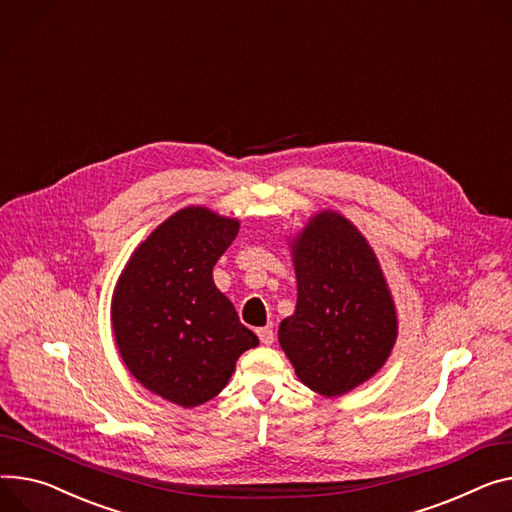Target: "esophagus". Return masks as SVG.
Returning a JSON list of instances; mask_svg holds the SVG:
<instances>
[{
  "instance_id": "1",
  "label": "esophagus",
  "mask_w": 512,
  "mask_h": 512,
  "mask_svg": "<svg viewBox=\"0 0 512 512\" xmlns=\"http://www.w3.org/2000/svg\"><path fill=\"white\" fill-rule=\"evenodd\" d=\"M256 334H258L260 342H262V344H266V346L274 342V332H272V326H264V328H258V330H256Z\"/></svg>"
}]
</instances>
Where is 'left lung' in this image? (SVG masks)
Masks as SVG:
<instances>
[{
    "label": "left lung",
    "instance_id": "8db88e82",
    "mask_svg": "<svg viewBox=\"0 0 512 512\" xmlns=\"http://www.w3.org/2000/svg\"><path fill=\"white\" fill-rule=\"evenodd\" d=\"M291 248L297 307L281 322L279 342L309 389L342 396L387 361L396 307L371 246L342 215H316Z\"/></svg>",
    "mask_w": 512,
    "mask_h": 512
}]
</instances>
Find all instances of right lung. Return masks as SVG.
<instances>
[{
	"mask_svg": "<svg viewBox=\"0 0 512 512\" xmlns=\"http://www.w3.org/2000/svg\"><path fill=\"white\" fill-rule=\"evenodd\" d=\"M238 229L209 209H182L135 250L114 289L112 330L125 365L184 408L215 398L238 357L258 344L213 283Z\"/></svg>",
	"mask_w": 512,
	"mask_h": 512,
	"instance_id": "1",
	"label": "right lung"
}]
</instances>
